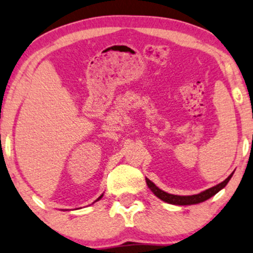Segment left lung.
Listing matches in <instances>:
<instances>
[{
	"label": "left lung",
	"instance_id": "left-lung-1",
	"mask_svg": "<svg viewBox=\"0 0 253 253\" xmlns=\"http://www.w3.org/2000/svg\"><path fill=\"white\" fill-rule=\"evenodd\" d=\"M231 176H232V174L230 175L226 180L220 182L219 184L215 185V187L209 188V189H207L206 191H202V193H200L197 195H191V196H178V195L168 194L164 190L159 189V188L156 187V185L153 183L152 181L148 180V178H146V182H147V185H148L149 189L152 190L153 193H154L155 196L159 197L160 200L165 201V202H167V203L175 204V206H190V204H197V203L204 202V201L209 200L210 197H212L213 195H216L220 189H223V188L228 184V182L230 181Z\"/></svg>",
	"mask_w": 253,
	"mask_h": 253
}]
</instances>
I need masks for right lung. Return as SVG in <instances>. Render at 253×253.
Segmentation results:
<instances>
[{
	"label": "right lung",
	"instance_id": "1",
	"mask_svg": "<svg viewBox=\"0 0 253 253\" xmlns=\"http://www.w3.org/2000/svg\"><path fill=\"white\" fill-rule=\"evenodd\" d=\"M101 197H103V195H101V196H100V197H99V198H98V200H100V198H101Z\"/></svg>",
	"mask_w": 253,
	"mask_h": 253
}]
</instances>
